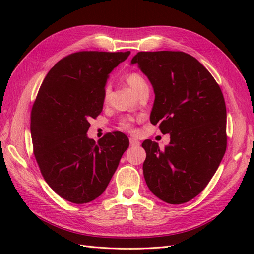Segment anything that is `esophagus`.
Segmentation results:
<instances>
[{"label": "esophagus", "mask_w": 254, "mask_h": 254, "mask_svg": "<svg viewBox=\"0 0 254 254\" xmlns=\"http://www.w3.org/2000/svg\"><path fill=\"white\" fill-rule=\"evenodd\" d=\"M130 145H131V146H138L139 142L137 141V139L131 137V138H130Z\"/></svg>", "instance_id": "34e87169"}]
</instances>
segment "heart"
<instances>
[{"instance_id": "b5f03b06", "label": "heart", "mask_w": 254, "mask_h": 254, "mask_svg": "<svg viewBox=\"0 0 254 254\" xmlns=\"http://www.w3.org/2000/svg\"><path fill=\"white\" fill-rule=\"evenodd\" d=\"M126 79H127V84L130 85L131 87L136 91V93H138L139 90L143 89L144 87H146V86H148L146 79H145L141 74L135 73V72L128 73L126 76ZM109 93H110L109 87H106L105 91H104V100L105 101L108 100ZM133 122H134V120L132 118L123 119V120H121V122H120V127L123 128V130H126V131H131L133 128Z\"/></svg>"}]
</instances>
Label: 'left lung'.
I'll return each instance as SVG.
<instances>
[{
    "label": "left lung",
    "mask_w": 254,
    "mask_h": 254,
    "mask_svg": "<svg viewBox=\"0 0 254 254\" xmlns=\"http://www.w3.org/2000/svg\"><path fill=\"white\" fill-rule=\"evenodd\" d=\"M131 63H136L153 85L150 122L170 134L165 149L150 139L143 142L145 181L161 201L186 203L208 185L227 147L222 89L212 74L185 52H138Z\"/></svg>",
    "instance_id": "8db88e82"
}]
</instances>
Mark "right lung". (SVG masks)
Instances as JSON below:
<instances>
[{
	"label": "right lung",
	"instance_id": "obj_1",
	"mask_svg": "<svg viewBox=\"0 0 254 254\" xmlns=\"http://www.w3.org/2000/svg\"><path fill=\"white\" fill-rule=\"evenodd\" d=\"M130 53H72L50 69L38 91L30 115L34 154L46 182L68 202L100 196L128 147L121 132L108 133L98 143L86 133L89 119L102 111L108 75Z\"/></svg>",
	"mask_w": 254,
	"mask_h": 254
}]
</instances>
